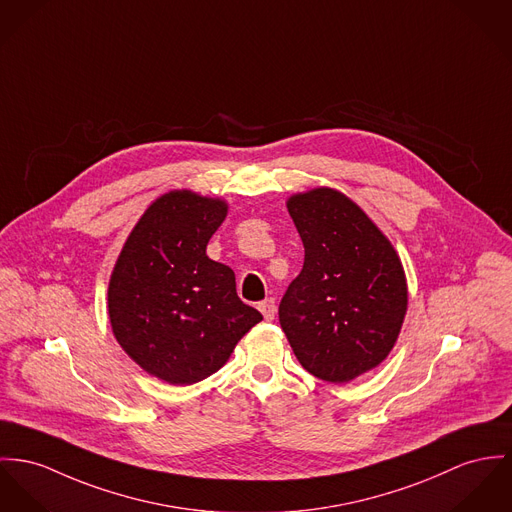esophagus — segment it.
Returning a JSON list of instances; mask_svg holds the SVG:
<instances>
[{"instance_id":"esophagus-1","label":"esophagus","mask_w":512,"mask_h":512,"mask_svg":"<svg viewBox=\"0 0 512 512\" xmlns=\"http://www.w3.org/2000/svg\"><path fill=\"white\" fill-rule=\"evenodd\" d=\"M259 312L263 314V317L267 319V321H273L276 315V304L273 298H267V300H263V302H259Z\"/></svg>"}]
</instances>
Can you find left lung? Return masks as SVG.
Returning a JSON list of instances; mask_svg holds the SVG:
<instances>
[{"label":"left lung","instance_id":"obj_1","mask_svg":"<svg viewBox=\"0 0 512 512\" xmlns=\"http://www.w3.org/2000/svg\"><path fill=\"white\" fill-rule=\"evenodd\" d=\"M304 243V267L278 306L280 327L315 378L347 384L394 349L407 312V280L394 245L335 189L286 202Z\"/></svg>","mask_w":512,"mask_h":512}]
</instances>
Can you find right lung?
<instances>
[{"instance_id": "obj_1", "label": "right lung", "mask_w": 512, "mask_h": 512, "mask_svg": "<svg viewBox=\"0 0 512 512\" xmlns=\"http://www.w3.org/2000/svg\"><path fill=\"white\" fill-rule=\"evenodd\" d=\"M226 214L220 198L161 195L130 232L111 275L109 319L118 345L173 386L220 370L263 319L239 300L234 271L206 255Z\"/></svg>"}]
</instances>
